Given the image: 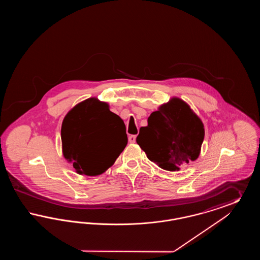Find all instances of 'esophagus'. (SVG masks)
I'll list each match as a JSON object with an SVG mask.
<instances>
[{
  "instance_id": "1",
  "label": "esophagus",
  "mask_w": 260,
  "mask_h": 260,
  "mask_svg": "<svg viewBox=\"0 0 260 260\" xmlns=\"http://www.w3.org/2000/svg\"><path fill=\"white\" fill-rule=\"evenodd\" d=\"M136 140V136H128V141L131 143H135Z\"/></svg>"
}]
</instances>
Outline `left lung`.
Listing matches in <instances>:
<instances>
[{
    "instance_id": "8db88e82",
    "label": "left lung",
    "mask_w": 260,
    "mask_h": 260,
    "mask_svg": "<svg viewBox=\"0 0 260 260\" xmlns=\"http://www.w3.org/2000/svg\"><path fill=\"white\" fill-rule=\"evenodd\" d=\"M136 142L150 161L175 172L200 155L205 128L198 116L183 100L173 98L148 118Z\"/></svg>"
}]
</instances>
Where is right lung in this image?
<instances>
[{
  "label": "right lung",
  "instance_id": "add662e5",
  "mask_svg": "<svg viewBox=\"0 0 260 260\" xmlns=\"http://www.w3.org/2000/svg\"><path fill=\"white\" fill-rule=\"evenodd\" d=\"M62 152L76 173L95 176L115 162L127 144L123 120L105 102L91 98L77 104L61 126Z\"/></svg>",
  "mask_w": 260,
  "mask_h": 260
}]
</instances>
